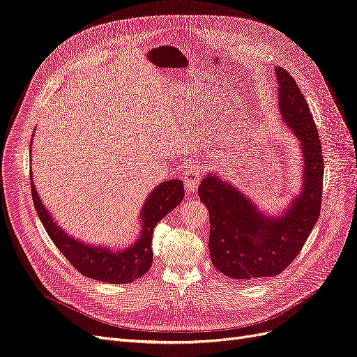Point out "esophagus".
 I'll use <instances>...</instances> for the list:
<instances>
[{"label": "esophagus", "instance_id": "esophagus-1", "mask_svg": "<svg viewBox=\"0 0 357 357\" xmlns=\"http://www.w3.org/2000/svg\"><path fill=\"white\" fill-rule=\"evenodd\" d=\"M202 167L197 163H190L185 169V175H183V183H185L187 194L191 197L194 195L197 185H199L200 178H202Z\"/></svg>", "mask_w": 357, "mask_h": 357}]
</instances>
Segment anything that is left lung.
I'll use <instances>...</instances> for the list:
<instances>
[{"instance_id": "left-lung-1", "label": "left lung", "mask_w": 357, "mask_h": 357, "mask_svg": "<svg viewBox=\"0 0 357 357\" xmlns=\"http://www.w3.org/2000/svg\"><path fill=\"white\" fill-rule=\"evenodd\" d=\"M275 73L282 121L300 141L305 158L300 194L284 213L268 216L213 172L199 188L210 216V259L220 273L234 280L281 273L300 253L321 213L324 158L318 129L294 77L278 66Z\"/></svg>"}]
</instances>
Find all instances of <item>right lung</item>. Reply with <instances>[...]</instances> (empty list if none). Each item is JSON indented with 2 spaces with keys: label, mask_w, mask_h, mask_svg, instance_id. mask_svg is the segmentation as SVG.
<instances>
[{
  "label": "right lung",
  "mask_w": 357,
  "mask_h": 357,
  "mask_svg": "<svg viewBox=\"0 0 357 357\" xmlns=\"http://www.w3.org/2000/svg\"><path fill=\"white\" fill-rule=\"evenodd\" d=\"M32 144V142H31ZM32 179V174H31ZM31 191L39 220L51 241L84 276L109 284H128L147 272L153 263L151 240L155 225L172 212L183 199V183L179 179L166 181L157 185L145 200L139 219L142 220L139 238L121 252L101 245L79 241L63 231L52 219L31 181Z\"/></svg>",
  "instance_id": "1"
}]
</instances>
